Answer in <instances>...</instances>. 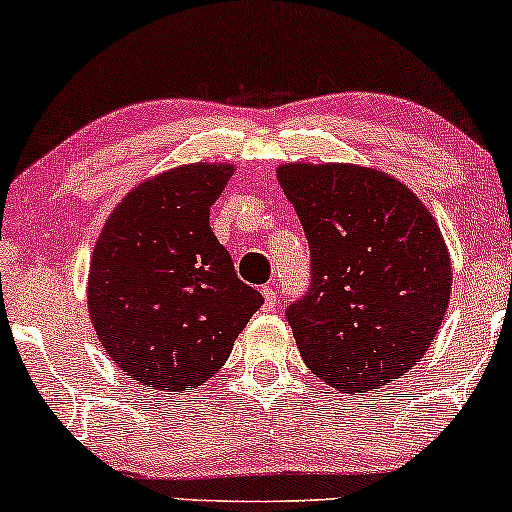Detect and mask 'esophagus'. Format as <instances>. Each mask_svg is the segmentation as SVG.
Segmentation results:
<instances>
[{"instance_id":"34e87169","label":"esophagus","mask_w":512,"mask_h":512,"mask_svg":"<svg viewBox=\"0 0 512 512\" xmlns=\"http://www.w3.org/2000/svg\"><path fill=\"white\" fill-rule=\"evenodd\" d=\"M262 296H264V308L272 310L274 305H276V291H274V289H269V286H264V289H262Z\"/></svg>"}]
</instances>
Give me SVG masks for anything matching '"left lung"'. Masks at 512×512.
Listing matches in <instances>:
<instances>
[{"mask_svg":"<svg viewBox=\"0 0 512 512\" xmlns=\"http://www.w3.org/2000/svg\"><path fill=\"white\" fill-rule=\"evenodd\" d=\"M313 286L289 315L305 366L339 392L378 390L426 354L450 303L436 219L404 182L356 163H284Z\"/></svg>","mask_w":512,"mask_h":512,"instance_id":"obj_1","label":"left lung"}]
</instances>
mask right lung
Instances as JSON below:
<instances>
[{"instance_id":"obj_1","label":"right lung","mask_w":512,"mask_h":512,"mask_svg":"<svg viewBox=\"0 0 512 512\" xmlns=\"http://www.w3.org/2000/svg\"><path fill=\"white\" fill-rule=\"evenodd\" d=\"M233 170L199 161L151 175L122 197L93 248V330L110 361L151 390L214 378L264 303L209 226Z\"/></svg>"}]
</instances>
